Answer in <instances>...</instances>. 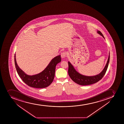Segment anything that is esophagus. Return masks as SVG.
<instances>
[{"mask_svg": "<svg viewBox=\"0 0 124 124\" xmlns=\"http://www.w3.org/2000/svg\"><path fill=\"white\" fill-rule=\"evenodd\" d=\"M66 55V53L65 52H63L61 53V56L62 58H65Z\"/></svg>", "mask_w": 124, "mask_h": 124, "instance_id": "34e87169", "label": "esophagus"}]
</instances>
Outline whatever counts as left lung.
Masks as SVG:
<instances>
[{
    "label": "left lung",
    "instance_id": "left-lung-1",
    "mask_svg": "<svg viewBox=\"0 0 124 124\" xmlns=\"http://www.w3.org/2000/svg\"><path fill=\"white\" fill-rule=\"evenodd\" d=\"M97 33L102 36L105 39L104 37L100 31L97 30ZM109 61V53L106 64L101 72L97 75H95V76H87L82 75L79 73L74 68L73 65L69 61H68L69 68H68V72L69 76L71 79V80L74 82H76V83L80 85H83V86L92 85L98 82V81L101 80L104 76L108 68Z\"/></svg>",
    "mask_w": 124,
    "mask_h": 124
}]
</instances>
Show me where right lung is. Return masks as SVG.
<instances>
[{"mask_svg": "<svg viewBox=\"0 0 124 124\" xmlns=\"http://www.w3.org/2000/svg\"><path fill=\"white\" fill-rule=\"evenodd\" d=\"M61 61V55L55 56L42 72L35 75H29L18 67L16 61V54H15V65L18 76L27 85L35 88H44L52 83L55 76L56 66Z\"/></svg>", "mask_w": 124, "mask_h": 124, "instance_id": "1", "label": "right lung"}]
</instances>
